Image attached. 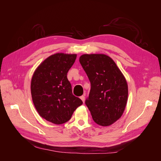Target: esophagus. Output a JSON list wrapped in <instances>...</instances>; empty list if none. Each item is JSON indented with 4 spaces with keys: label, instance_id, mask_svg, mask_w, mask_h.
Here are the masks:
<instances>
[{
    "label": "esophagus",
    "instance_id": "34e87169",
    "mask_svg": "<svg viewBox=\"0 0 161 161\" xmlns=\"http://www.w3.org/2000/svg\"><path fill=\"white\" fill-rule=\"evenodd\" d=\"M80 99L82 101V102H83V103H84V102H85V95H82V96H80Z\"/></svg>",
    "mask_w": 161,
    "mask_h": 161
}]
</instances>
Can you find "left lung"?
<instances>
[{
    "mask_svg": "<svg viewBox=\"0 0 161 161\" xmlns=\"http://www.w3.org/2000/svg\"><path fill=\"white\" fill-rule=\"evenodd\" d=\"M91 82L85 104L92 119L108 126L122 115L128 101V84L111 58L105 54H83L79 58Z\"/></svg>",
    "mask_w": 161,
    "mask_h": 161,
    "instance_id": "left-lung-1",
    "label": "left lung"
}]
</instances>
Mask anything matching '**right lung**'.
<instances>
[{"label": "right lung", "mask_w": 161, "mask_h": 161, "mask_svg": "<svg viewBox=\"0 0 161 161\" xmlns=\"http://www.w3.org/2000/svg\"><path fill=\"white\" fill-rule=\"evenodd\" d=\"M76 54L57 53L42 62L33 73L31 92L34 106L40 115L55 124H62L71 118L82 104L72 94L67 73Z\"/></svg>", "instance_id": "right-lung-1"}]
</instances>
